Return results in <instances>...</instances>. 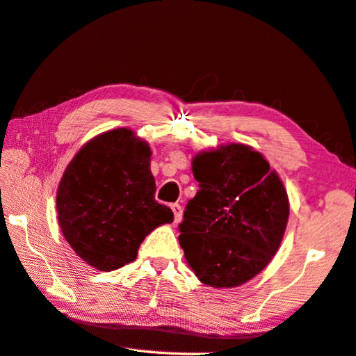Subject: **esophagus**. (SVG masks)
Wrapping results in <instances>:
<instances>
[{"label": "esophagus", "instance_id": "obj_1", "mask_svg": "<svg viewBox=\"0 0 356 356\" xmlns=\"http://www.w3.org/2000/svg\"><path fill=\"white\" fill-rule=\"evenodd\" d=\"M171 210L174 213V221L180 222V219H182V207H180L179 204H172Z\"/></svg>", "mask_w": 356, "mask_h": 356}]
</instances>
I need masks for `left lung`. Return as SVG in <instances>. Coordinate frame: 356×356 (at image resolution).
<instances>
[{
    "label": "left lung",
    "instance_id": "8db88e82",
    "mask_svg": "<svg viewBox=\"0 0 356 356\" xmlns=\"http://www.w3.org/2000/svg\"><path fill=\"white\" fill-rule=\"evenodd\" d=\"M199 182L179 224V243L197 279L213 288L240 286L268 266L285 234V186L260 152L241 143L199 152Z\"/></svg>",
    "mask_w": 356,
    "mask_h": 356
}]
</instances>
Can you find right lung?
<instances>
[{
	"mask_svg": "<svg viewBox=\"0 0 356 356\" xmlns=\"http://www.w3.org/2000/svg\"><path fill=\"white\" fill-rule=\"evenodd\" d=\"M151 147L131 129L96 135L70 161L57 188L62 234L77 255L98 270H115L137 258L140 244L172 222L159 204Z\"/></svg>",
	"mask_w": 356,
	"mask_h": 356,
	"instance_id": "obj_1",
	"label": "right lung"
}]
</instances>
